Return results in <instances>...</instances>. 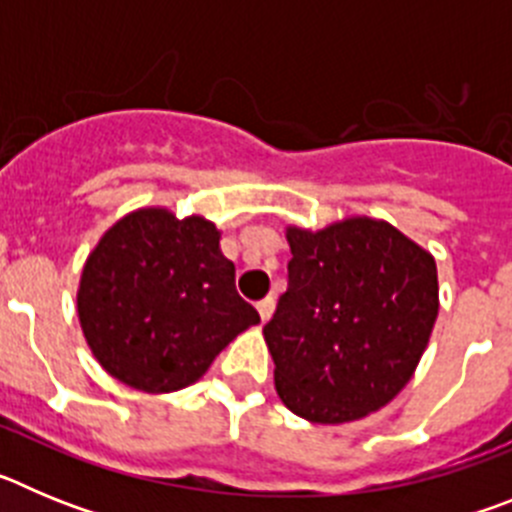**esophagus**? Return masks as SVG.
I'll return each instance as SVG.
<instances>
[{"instance_id": "1", "label": "esophagus", "mask_w": 512, "mask_h": 512, "mask_svg": "<svg viewBox=\"0 0 512 512\" xmlns=\"http://www.w3.org/2000/svg\"><path fill=\"white\" fill-rule=\"evenodd\" d=\"M274 305H277V302H274V297H264V300L256 305V310H259V315H261V323H266V320L274 315Z\"/></svg>"}]
</instances>
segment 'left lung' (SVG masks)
Masks as SVG:
<instances>
[{"label": "left lung", "mask_w": 512, "mask_h": 512, "mask_svg": "<svg viewBox=\"0 0 512 512\" xmlns=\"http://www.w3.org/2000/svg\"><path fill=\"white\" fill-rule=\"evenodd\" d=\"M289 287L264 341L279 400L310 423L366 418L418 369L438 318L431 253L366 215L289 225Z\"/></svg>", "instance_id": "1"}]
</instances>
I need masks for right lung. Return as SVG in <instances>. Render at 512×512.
<instances>
[{
	"mask_svg": "<svg viewBox=\"0 0 512 512\" xmlns=\"http://www.w3.org/2000/svg\"><path fill=\"white\" fill-rule=\"evenodd\" d=\"M76 312L104 372L151 395L197 382L261 320L235 292L215 223L166 207L128 212L99 238L81 271Z\"/></svg>",
	"mask_w": 512,
	"mask_h": 512,
	"instance_id": "right-lung-1",
	"label": "right lung"
}]
</instances>
